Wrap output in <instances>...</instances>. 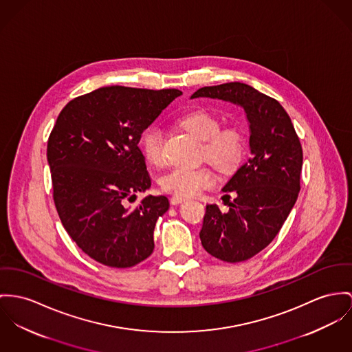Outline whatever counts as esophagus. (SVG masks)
<instances>
[{
    "label": "esophagus",
    "instance_id": "obj_1",
    "mask_svg": "<svg viewBox=\"0 0 352 352\" xmlns=\"http://www.w3.org/2000/svg\"><path fill=\"white\" fill-rule=\"evenodd\" d=\"M185 199H186L185 197H179V195H173V197L170 198V204H171V205H178V204H182V202H184Z\"/></svg>",
    "mask_w": 352,
    "mask_h": 352
}]
</instances>
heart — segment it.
<instances>
[{"label": "heart", "instance_id": "b5f03b06", "mask_svg": "<svg viewBox=\"0 0 352 352\" xmlns=\"http://www.w3.org/2000/svg\"><path fill=\"white\" fill-rule=\"evenodd\" d=\"M179 126L202 142V157L214 164L222 173L234 171L243 157V140L236 127L219 129L216 116L206 111H192L179 119ZM142 150L146 161L153 166H162V134L158 129H150L142 139ZM216 175L210 167L185 168L177 167L166 173L160 181L163 191L192 197L214 186Z\"/></svg>", "mask_w": 352, "mask_h": 352}]
</instances>
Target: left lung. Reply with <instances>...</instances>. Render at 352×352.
Returning <instances> with one entry per match:
<instances>
[{"label": "left lung", "instance_id": "obj_1", "mask_svg": "<svg viewBox=\"0 0 352 352\" xmlns=\"http://www.w3.org/2000/svg\"><path fill=\"white\" fill-rule=\"evenodd\" d=\"M241 107L249 123L250 158L222 191L236 194L229 210L206 205L199 239L205 250L226 263L245 261L280 232L300 191L302 150L289 115L270 96L243 82L204 87L191 95Z\"/></svg>", "mask_w": 352, "mask_h": 352}]
</instances>
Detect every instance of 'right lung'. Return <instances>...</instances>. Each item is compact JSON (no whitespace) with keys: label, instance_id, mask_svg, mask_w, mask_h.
Segmentation results:
<instances>
[{"label":"right lung","instance_id":"add662e5","mask_svg":"<svg viewBox=\"0 0 352 352\" xmlns=\"http://www.w3.org/2000/svg\"><path fill=\"white\" fill-rule=\"evenodd\" d=\"M179 89L103 87L71 100L48 139L54 201L63 226L81 250L112 268H130L154 250L164 195L130 206L151 179L138 147L143 131Z\"/></svg>","mask_w":352,"mask_h":352}]
</instances>
